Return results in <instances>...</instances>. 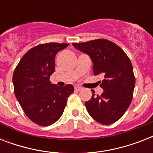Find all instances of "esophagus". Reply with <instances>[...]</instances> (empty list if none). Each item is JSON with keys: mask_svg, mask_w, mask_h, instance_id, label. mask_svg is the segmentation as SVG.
<instances>
[{"mask_svg": "<svg viewBox=\"0 0 153 153\" xmlns=\"http://www.w3.org/2000/svg\"><path fill=\"white\" fill-rule=\"evenodd\" d=\"M74 89H75V91H81L82 88V87H80V86H75V87H74Z\"/></svg>", "mask_w": 153, "mask_h": 153, "instance_id": "obj_1", "label": "esophagus"}]
</instances>
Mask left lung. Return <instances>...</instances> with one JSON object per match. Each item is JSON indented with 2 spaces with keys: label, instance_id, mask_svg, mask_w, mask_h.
I'll list each match as a JSON object with an SVG mask.
<instances>
[{
  "label": "left lung",
  "instance_id": "left-lung-1",
  "mask_svg": "<svg viewBox=\"0 0 153 153\" xmlns=\"http://www.w3.org/2000/svg\"><path fill=\"white\" fill-rule=\"evenodd\" d=\"M73 46L91 57L94 75L104 76L99 82L103 93L95 96L92 90V97L85 102L89 114L102 125L116 122L133 99L136 81L130 59L120 47L107 39L74 43Z\"/></svg>",
  "mask_w": 153,
  "mask_h": 153
}]
</instances>
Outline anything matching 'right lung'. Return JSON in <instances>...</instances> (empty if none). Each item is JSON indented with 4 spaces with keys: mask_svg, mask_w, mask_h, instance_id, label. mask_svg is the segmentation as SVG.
Segmentation results:
<instances>
[{
    "mask_svg": "<svg viewBox=\"0 0 153 153\" xmlns=\"http://www.w3.org/2000/svg\"><path fill=\"white\" fill-rule=\"evenodd\" d=\"M68 44H39L27 51L16 67L13 76L16 98L27 117L34 123L48 126L62 116L74 86L51 84L55 58Z\"/></svg>",
    "mask_w": 153,
    "mask_h": 153,
    "instance_id": "obj_1",
    "label": "right lung"
}]
</instances>
